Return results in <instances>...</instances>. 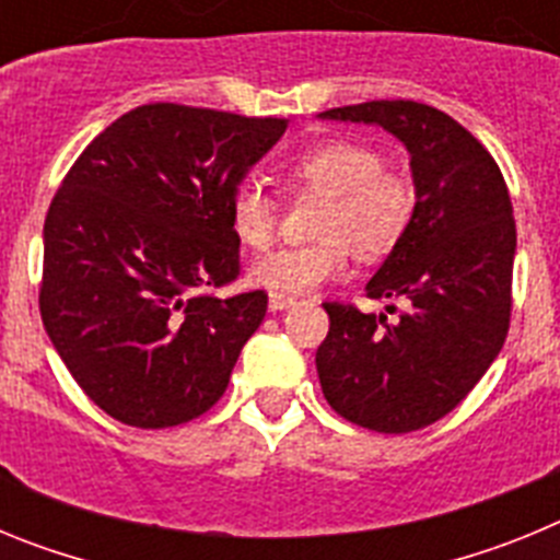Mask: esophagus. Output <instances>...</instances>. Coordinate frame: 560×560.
<instances>
[{"label":"esophagus","mask_w":560,"mask_h":560,"mask_svg":"<svg viewBox=\"0 0 560 560\" xmlns=\"http://www.w3.org/2000/svg\"><path fill=\"white\" fill-rule=\"evenodd\" d=\"M296 305V296L289 294H269V311H285Z\"/></svg>","instance_id":"esophagus-1"}]
</instances>
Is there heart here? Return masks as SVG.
Listing matches in <instances>:
<instances>
[{
	"instance_id": "b5f03b06",
	"label": "heart",
	"mask_w": 560,
	"mask_h": 560,
	"mask_svg": "<svg viewBox=\"0 0 560 560\" xmlns=\"http://www.w3.org/2000/svg\"><path fill=\"white\" fill-rule=\"evenodd\" d=\"M289 176L303 190L325 196L314 221V244L285 246L252 266V283L275 294H303L336 280L348 269V249L375 260L395 249L415 210L407 176L384 171L373 145L328 140L289 162ZM230 221L237 241L266 249L275 241L277 207L260 185H241L232 196Z\"/></svg>"
}]
</instances>
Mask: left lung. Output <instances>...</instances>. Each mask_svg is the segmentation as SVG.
<instances>
[{
  "label": "left lung",
  "instance_id": "obj_1",
  "mask_svg": "<svg viewBox=\"0 0 560 560\" xmlns=\"http://www.w3.org/2000/svg\"><path fill=\"white\" fill-rule=\"evenodd\" d=\"M319 120L393 133L407 148L415 185L412 221L368 283L370 300H404L407 311L387 323V314L325 303L319 384L355 427L415 432L452 412L504 345L516 257L508 185L491 153L427 103L370 101Z\"/></svg>",
  "mask_w": 560,
  "mask_h": 560
}]
</instances>
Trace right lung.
Segmentation results:
<instances>
[{
  "mask_svg": "<svg viewBox=\"0 0 560 560\" xmlns=\"http://www.w3.org/2000/svg\"><path fill=\"white\" fill-rule=\"evenodd\" d=\"M283 117L137 106L89 142L44 221L42 323L78 387L114 420L167 429L224 395L266 294L237 277L232 196Z\"/></svg>",
  "mask_w": 560,
  "mask_h": 560,
  "instance_id": "obj_1",
  "label": "right lung"
}]
</instances>
